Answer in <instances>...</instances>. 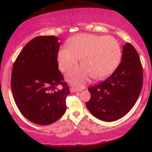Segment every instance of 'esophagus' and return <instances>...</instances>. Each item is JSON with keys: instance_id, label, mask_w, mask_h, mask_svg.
I'll use <instances>...</instances> for the list:
<instances>
[{"instance_id": "34e87169", "label": "esophagus", "mask_w": 152, "mask_h": 152, "mask_svg": "<svg viewBox=\"0 0 152 152\" xmlns=\"http://www.w3.org/2000/svg\"><path fill=\"white\" fill-rule=\"evenodd\" d=\"M80 92L81 90L80 89H77L76 88H70V92Z\"/></svg>"}]
</instances>
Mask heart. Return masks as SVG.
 Wrapping results in <instances>:
<instances>
[{
    "label": "heart",
    "mask_w": 152,
    "mask_h": 152,
    "mask_svg": "<svg viewBox=\"0 0 152 152\" xmlns=\"http://www.w3.org/2000/svg\"><path fill=\"white\" fill-rule=\"evenodd\" d=\"M68 47L58 51V67L61 72H67L81 58L83 66L66 74L67 80L78 87L83 86L91 76L96 80L107 78L117 68L121 56L119 43L110 35L80 34L69 40Z\"/></svg>",
    "instance_id": "b5f03b06"
}]
</instances>
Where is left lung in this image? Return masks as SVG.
<instances>
[{
  "label": "left lung",
  "instance_id": "left-lung-1",
  "mask_svg": "<svg viewBox=\"0 0 152 152\" xmlns=\"http://www.w3.org/2000/svg\"><path fill=\"white\" fill-rule=\"evenodd\" d=\"M143 86V70L134 47H123L121 62L111 76L88 88L91 100L87 109L97 119L106 122L118 120L134 106Z\"/></svg>",
  "mask_w": 152,
  "mask_h": 152
}]
</instances>
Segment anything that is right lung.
<instances>
[{
    "label": "right lung",
    "mask_w": 152,
    "mask_h": 152,
    "mask_svg": "<svg viewBox=\"0 0 152 152\" xmlns=\"http://www.w3.org/2000/svg\"><path fill=\"white\" fill-rule=\"evenodd\" d=\"M56 36H38L23 48L12 67L11 90L18 109L40 125L56 122L66 110L70 90L58 70L60 42ZM61 83L62 89L55 86Z\"/></svg>",
    "instance_id": "obj_1"
}]
</instances>
